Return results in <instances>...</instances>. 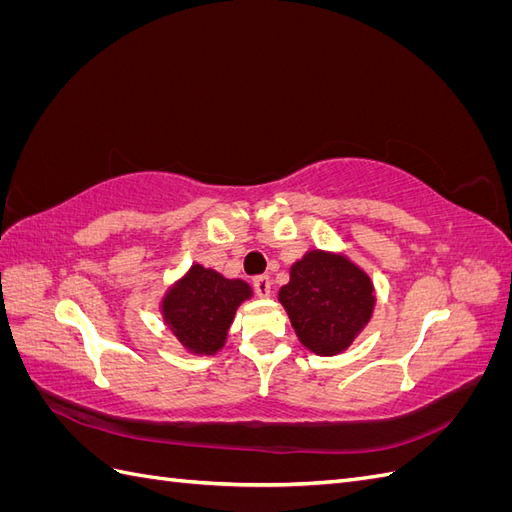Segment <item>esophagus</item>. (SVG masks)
<instances>
[{"instance_id":"obj_1","label":"esophagus","mask_w":512,"mask_h":512,"mask_svg":"<svg viewBox=\"0 0 512 512\" xmlns=\"http://www.w3.org/2000/svg\"><path fill=\"white\" fill-rule=\"evenodd\" d=\"M252 286L258 297H269L271 294V277L269 275H256L252 280Z\"/></svg>"}]
</instances>
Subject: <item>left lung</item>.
Listing matches in <instances>:
<instances>
[{
	"label": "left lung",
	"mask_w": 512,
	"mask_h": 512,
	"mask_svg": "<svg viewBox=\"0 0 512 512\" xmlns=\"http://www.w3.org/2000/svg\"><path fill=\"white\" fill-rule=\"evenodd\" d=\"M280 303L301 344L320 356L346 350L374 312V284L346 256L307 252L290 267Z\"/></svg>",
	"instance_id": "obj_1"
}]
</instances>
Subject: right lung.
I'll list each match as a JSON object with an SVG mask.
<instances>
[{
    "label": "right lung",
    "mask_w": 512,
    "mask_h": 512,
    "mask_svg": "<svg viewBox=\"0 0 512 512\" xmlns=\"http://www.w3.org/2000/svg\"><path fill=\"white\" fill-rule=\"evenodd\" d=\"M252 297L243 280H226L213 269L194 265L166 292L164 322L194 354H215L224 342L237 307Z\"/></svg>",
    "instance_id": "obj_1"
}]
</instances>
